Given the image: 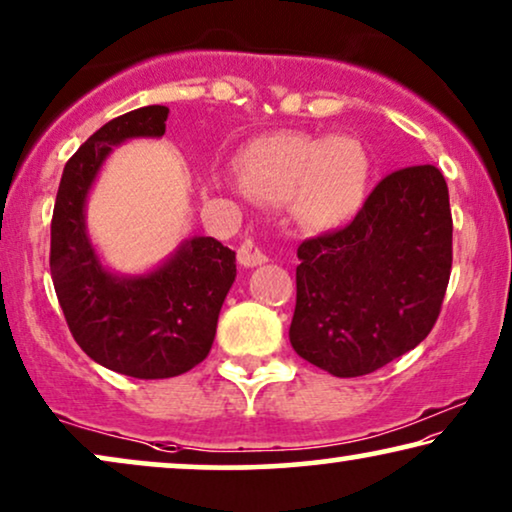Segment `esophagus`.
<instances>
[{
    "label": "esophagus",
    "instance_id": "obj_1",
    "mask_svg": "<svg viewBox=\"0 0 512 512\" xmlns=\"http://www.w3.org/2000/svg\"><path fill=\"white\" fill-rule=\"evenodd\" d=\"M237 261H240L244 268H256V265H263L268 261L265 251L258 247L254 240H244L237 249Z\"/></svg>",
    "mask_w": 512,
    "mask_h": 512
}]
</instances>
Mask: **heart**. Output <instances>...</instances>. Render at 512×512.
<instances>
[{"label":"heart","mask_w":512,"mask_h":512,"mask_svg":"<svg viewBox=\"0 0 512 512\" xmlns=\"http://www.w3.org/2000/svg\"><path fill=\"white\" fill-rule=\"evenodd\" d=\"M368 153L354 137L275 132L249 142L237 156V177L249 195L289 200L300 226L328 230L352 219L368 184Z\"/></svg>","instance_id":"obj_1"}]
</instances>
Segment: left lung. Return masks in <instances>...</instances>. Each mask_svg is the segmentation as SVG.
Here are the masks:
<instances>
[{"label":"left lung","mask_w":512,"mask_h":512,"mask_svg":"<svg viewBox=\"0 0 512 512\" xmlns=\"http://www.w3.org/2000/svg\"><path fill=\"white\" fill-rule=\"evenodd\" d=\"M298 356L359 377L415 349L436 324L452 270V212L433 165L403 167L373 188L354 221L298 247Z\"/></svg>","instance_id":"obj_1"}]
</instances>
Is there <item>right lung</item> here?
Instances as JSON below:
<instances>
[{
	"label": "right lung",
	"instance_id": "1",
	"mask_svg": "<svg viewBox=\"0 0 512 512\" xmlns=\"http://www.w3.org/2000/svg\"><path fill=\"white\" fill-rule=\"evenodd\" d=\"M170 109L151 104L102 125L67 160L51 221V277L74 340L90 359L137 380L186 373L212 349L223 300L235 282V251L188 237L144 275L100 261L86 228V200L114 146L163 137Z\"/></svg>",
	"mask_w": 512,
	"mask_h": 512
}]
</instances>
